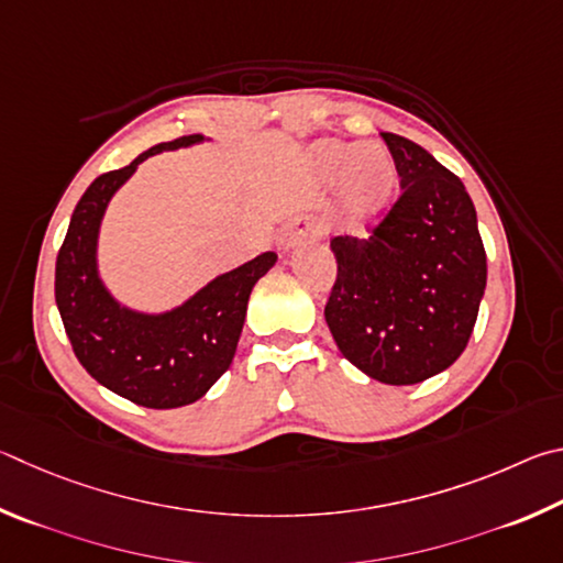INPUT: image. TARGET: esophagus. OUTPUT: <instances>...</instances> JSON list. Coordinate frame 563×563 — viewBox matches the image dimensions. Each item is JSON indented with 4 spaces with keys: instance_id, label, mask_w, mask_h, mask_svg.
I'll list each match as a JSON object with an SVG mask.
<instances>
[{
    "instance_id": "1",
    "label": "esophagus",
    "mask_w": 563,
    "mask_h": 563,
    "mask_svg": "<svg viewBox=\"0 0 563 563\" xmlns=\"http://www.w3.org/2000/svg\"><path fill=\"white\" fill-rule=\"evenodd\" d=\"M321 234H327V227H323L319 217L301 214L287 227V232H284V246H291L301 240H317Z\"/></svg>"
}]
</instances>
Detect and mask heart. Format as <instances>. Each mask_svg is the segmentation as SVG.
I'll use <instances>...</instances> for the list:
<instances>
[{
    "label": "heart",
    "instance_id": "heart-1",
    "mask_svg": "<svg viewBox=\"0 0 563 563\" xmlns=\"http://www.w3.org/2000/svg\"><path fill=\"white\" fill-rule=\"evenodd\" d=\"M319 165L327 175L341 173L343 195L353 212H373L386 202L393 185V163L383 145L333 143L319 153Z\"/></svg>",
    "mask_w": 563,
    "mask_h": 563
}]
</instances>
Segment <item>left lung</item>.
Wrapping results in <instances>:
<instances>
[{"label":"left lung","instance_id":"left-lung-1","mask_svg":"<svg viewBox=\"0 0 563 563\" xmlns=\"http://www.w3.org/2000/svg\"><path fill=\"white\" fill-rule=\"evenodd\" d=\"M380 135L400 195L366 240H331L339 272L323 317L358 371L412 386L465 351L485 297L487 254L460 177L408 137Z\"/></svg>","mask_w":563,"mask_h":563}]
</instances>
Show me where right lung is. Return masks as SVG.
<instances>
[{
	"label": "right lung",
	"mask_w": 563,
	"mask_h": 563,
	"mask_svg": "<svg viewBox=\"0 0 563 563\" xmlns=\"http://www.w3.org/2000/svg\"><path fill=\"white\" fill-rule=\"evenodd\" d=\"M200 141L197 133L175 137L121 170L96 177L78 200L56 256V307L78 363L115 396L153 410L190 406L230 368L250 294L276 262L274 252L254 256L165 313L125 309L103 287L96 242L111 197L151 155Z\"/></svg>",
	"instance_id": "1"
}]
</instances>
